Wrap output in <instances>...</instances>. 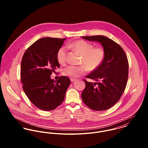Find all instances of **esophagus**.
Instances as JSON below:
<instances>
[{
  "label": "esophagus",
  "mask_w": 148,
  "mask_h": 148,
  "mask_svg": "<svg viewBox=\"0 0 148 148\" xmlns=\"http://www.w3.org/2000/svg\"><path fill=\"white\" fill-rule=\"evenodd\" d=\"M76 80L75 79H71V82H75Z\"/></svg>",
  "instance_id": "esophagus-1"
}]
</instances>
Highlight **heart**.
I'll return each mask as SVG.
<instances>
[{"mask_svg": "<svg viewBox=\"0 0 148 148\" xmlns=\"http://www.w3.org/2000/svg\"><path fill=\"white\" fill-rule=\"evenodd\" d=\"M68 47L77 51L82 55L81 63L83 64L86 66L69 65L65 68L63 70V74L71 78L79 77L81 75L84 73L86 69L92 71L96 69L101 64L105 59L106 52L103 48L101 47L93 48V44L83 40L72 42L68 45ZM66 52V49L64 47H62L58 49L56 58L59 63H65Z\"/></svg>", "mask_w": 148, "mask_h": 148, "instance_id": "1", "label": "heart"}]
</instances>
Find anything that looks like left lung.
Returning <instances> with one entry per match:
<instances>
[{
  "label": "left lung",
  "mask_w": 148,
  "mask_h": 148,
  "mask_svg": "<svg viewBox=\"0 0 148 148\" xmlns=\"http://www.w3.org/2000/svg\"><path fill=\"white\" fill-rule=\"evenodd\" d=\"M82 38L100 42L106 52L101 64L86 76L98 82L93 84L84 80L85 88L82 93V100L92 110H107L120 100L125 89L129 69L126 54L120 45L104 36Z\"/></svg>",
  "instance_id": "8db88e82"
}]
</instances>
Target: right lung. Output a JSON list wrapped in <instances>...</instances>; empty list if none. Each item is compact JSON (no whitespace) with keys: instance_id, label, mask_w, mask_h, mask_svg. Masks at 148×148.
<instances>
[{"instance_id":"1","label":"right lung","mask_w":148,"mask_h":148,"mask_svg":"<svg viewBox=\"0 0 148 148\" xmlns=\"http://www.w3.org/2000/svg\"><path fill=\"white\" fill-rule=\"evenodd\" d=\"M66 38H42L25 51L21 62L23 89L29 100L37 108L52 110L64 101L70 79L65 76L58 81L51 79L60 67L56 54Z\"/></svg>"}]
</instances>
